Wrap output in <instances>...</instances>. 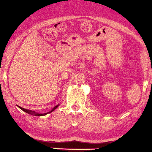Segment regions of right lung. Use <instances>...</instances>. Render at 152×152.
Listing matches in <instances>:
<instances>
[{
  "label": "right lung",
  "mask_w": 152,
  "mask_h": 152,
  "mask_svg": "<svg viewBox=\"0 0 152 152\" xmlns=\"http://www.w3.org/2000/svg\"><path fill=\"white\" fill-rule=\"evenodd\" d=\"M58 107V105H57V106H55V107H54V108H53L52 110H51V111H49V112H47V113H45V114H39V113H36L35 111H31V110H28V109H24V107H19L20 108V109L22 110V111H24V112H26V113H28V114H29V115H34V116H43V115H46L47 114H49V113H50V112H52L53 111H54V110L56 109L57 107Z\"/></svg>",
  "instance_id": "add662e5"
}]
</instances>
